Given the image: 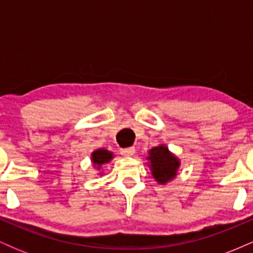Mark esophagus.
I'll use <instances>...</instances> for the list:
<instances>
[{
	"mask_svg": "<svg viewBox=\"0 0 253 253\" xmlns=\"http://www.w3.org/2000/svg\"><path fill=\"white\" fill-rule=\"evenodd\" d=\"M135 152L134 147H126V149H121V155L124 156H132Z\"/></svg>",
	"mask_w": 253,
	"mask_h": 253,
	"instance_id": "esophagus-1",
	"label": "esophagus"
}]
</instances>
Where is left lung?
<instances>
[{"label":"left lung","mask_w":253,"mask_h":253,"mask_svg":"<svg viewBox=\"0 0 253 253\" xmlns=\"http://www.w3.org/2000/svg\"><path fill=\"white\" fill-rule=\"evenodd\" d=\"M147 159L150 161L149 167L157 182L164 184L175 178L179 161L168 150L167 146L161 145L151 149Z\"/></svg>","instance_id":"obj_1"}]
</instances>
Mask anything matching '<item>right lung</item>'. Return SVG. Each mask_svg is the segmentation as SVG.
Returning a JSON list of instances; mask_svg holds the SVG:
<instances>
[{"label": "right lung", "instance_id": "1", "mask_svg": "<svg viewBox=\"0 0 253 253\" xmlns=\"http://www.w3.org/2000/svg\"><path fill=\"white\" fill-rule=\"evenodd\" d=\"M112 158H113V153L103 149L94 151L91 155V161L92 163H94V165H96L97 167V170H100L101 165L108 163Z\"/></svg>", "mask_w": 253, "mask_h": 253}]
</instances>
